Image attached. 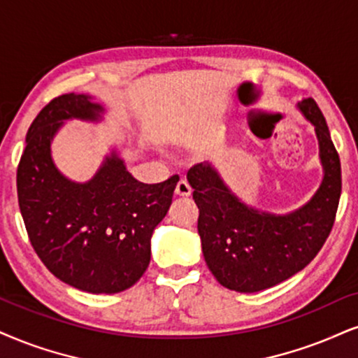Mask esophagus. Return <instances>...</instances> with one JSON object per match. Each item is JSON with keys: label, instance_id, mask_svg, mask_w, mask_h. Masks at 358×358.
Returning a JSON list of instances; mask_svg holds the SVG:
<instances>
[{"label": "esophagus", "instance_id": "1", "mask_svg": "<svg viewBox=\"0 0 358 358\" xmlns=\"http://www.w3.org/2000/svg\"><path fill=\"white\" fill-rule=\"evenodd\" d=\"M191 194H192V189L187 184V180L180 179L178 182V186H176V196H178V197H191Z\"/></svg>", "mask_w": 358, "mask_h": 358}]
</instances>
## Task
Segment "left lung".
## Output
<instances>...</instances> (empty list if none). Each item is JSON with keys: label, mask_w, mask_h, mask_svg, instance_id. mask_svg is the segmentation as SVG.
Here are the masks:
<instances>
[{"label": "left lung", "mask_w": 358, "mask_h": 358, "mask_svg": "<svg viewBox=\"0 0 358 358\" xmlns=\"http://www.w3.org/2000/svg\"><path fill=\"white\" fill-rule=\"evenodd\" d=\"M297 109L314 126L324 172L306 204L275 214L242 201L214 164L194 166L187 174L199 207L202 254L229 290L254 294L287 280L314 260L332 231L342 192L341 159L315 101L303 98Z\"/></svg>", "instance_id": "left-lung-1"}]
</instances>
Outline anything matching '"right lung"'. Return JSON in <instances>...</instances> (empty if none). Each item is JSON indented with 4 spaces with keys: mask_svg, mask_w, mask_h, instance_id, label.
Here are the masks:
<instances>
[{
    "mask_svg": "<svg viewBox=\"0 0 358 358\" xmlns=\"http://www.w3.org/2000/svg\"><path fill=\"white\" fill-rule=\"evenodd\" d=\"M90 94L52 99L26 134L17 166V201L31 245L52 275L90 294H117L138 282L151 260V237L166 217L179 178L144 184L132 178L117 145L85 182L57 169L52 139L66 121H104Z\"/></svg>",
    "mask_w": 358,
    "mask_h": 358,
    "instance_id": "obj_1",
    "label": "right lung"
}]
</instances>
